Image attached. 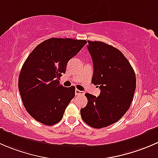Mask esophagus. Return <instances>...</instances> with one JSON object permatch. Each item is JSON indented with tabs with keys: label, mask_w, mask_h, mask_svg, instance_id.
Returning <instances> with one entry per match:
<instances>
[{
	"label": "esophagus",
	"mask_w": 158,
	"mask_h": 158,
	"mask_svg": "<svg viewBox=\"0 0 158 158\" xmlns=\"http://www.w3.org/2000/svg\"><path fill=\"white\" fill-rule=\"evenodd\" d=\"M75 94H76V95H82L85 93H84V92H82V91L79 90V89H76V91H75Z\"/></svg>",
	"instance_id": "34e87169"
}]
</instances>
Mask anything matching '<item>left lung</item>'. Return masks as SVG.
Listing matches in <instances>:
<instances>
[{"instance_id":"left-lung-1","label":"left lung","mask_w":158,"mask_h":158,"mask_svg":"<svg viewBox=\"0 0 158 158\" xmlns=\"http://www.w3.org/2000/svg\"><path fill=\"white\" fill-rule=\"evenodd\" d=\"M93 62L92 83L101 89L98 97L85 93L88 103L80 110L82 120L89 126L102 128L122 118L133 100L136 76L120 50L99 41L88 40Z\"/></svg>"}]
</instances>
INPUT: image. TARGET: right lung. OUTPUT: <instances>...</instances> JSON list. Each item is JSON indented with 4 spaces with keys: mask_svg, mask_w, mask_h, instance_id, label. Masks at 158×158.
<instances>
[{
    "mask_svg": "<svg viewBox=\"0 0 158 158\" xmlns=\"http://www.w3.org/2000/svg\"><path fill=\"white\" fill-rule=\"evenodd\" d=\"M86 44V40L50 38L30 52L19 75L18 88L27 111L37 122L53 125L63 118L75 96V86L60 84L70 59Z\"/></svg>",
    "mask_w": 158,
    "mask_h": 158,
    "instance_id": "1",
    "label": "right lung"
}]
</instances>
